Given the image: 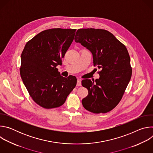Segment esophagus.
<instances>
[{"instance_id": "1", "label": "esophagus", "mask_w": 153, "mask_h": 153, "mask_svg": "<svg viewBox=\"0 0 153 153\" xmlns=\"http://www.w3.org/2000/svg\"><path fill=\"white\" fill-rule=\"evenodd\" d=\"M77 86H81V80L80 79H77Z\"/></svg>"}]
</instances>
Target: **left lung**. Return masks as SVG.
Instances as JSON below:
<instances>
[{"mask_svg": "<svg viewBox=\"0 0 153 153\" xmlns=\"http://www.w3.org/2000/svg\"><path fill=\"white\" fill-rule=\"evenodd\" d=\"M74 40L92 53L94 65L100 70V77L95 82L94 79L82 81V85L88 91L82 100L83 107L96 114L111 111L121 100L132 75L126 47L103 29H79Z\"/></svg>", "mask_w": 153, "mask_h": 153, "instance_id": "obj_1", "label": "left lung"}]
</instances>
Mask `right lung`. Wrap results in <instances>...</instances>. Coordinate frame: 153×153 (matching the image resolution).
I'll return each instance as SVG.
<instances>
[{
    "label": "right lung",
    "instance_id": "1",
    "mask_svg": "<svg viewBox=\"0 0 153 153\" xmlns=\"http://www.w3.org/2000/svg\"><path fill=\"white\" fill-rule=\"evenodd\" d=\"M76 29L52 28L30 40L21 54L20 74L33 100L45 109L62 106L77 79L62 77L56 68L73 41Z\"/></svg>",
    "mask_w": 153,
    "mask_h": 153
}]
</instances>
